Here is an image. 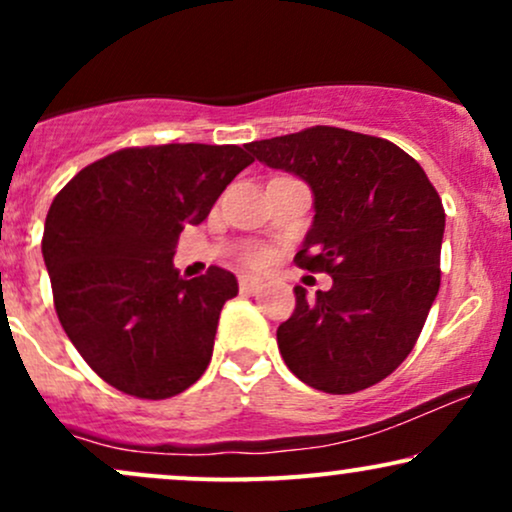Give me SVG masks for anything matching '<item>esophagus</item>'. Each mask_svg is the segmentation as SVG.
Masks as SVG:
<instances>
[{"label":"esophagus","instance_id":"esophagus-1","mask_svg":"<svg viewBox=\"0 0 512 512\" xmlns=\"http://www.w3.org/2000/svg\"><path fill=\"white\" fill-rule=\"evenodd\" d=\"M238 284H240V291H243V293H255L262 286V279H260V276H252V274H240Z\"/></svg>","mask_w":512,"mask_h":512}]
</instances>
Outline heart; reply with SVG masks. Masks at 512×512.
I'll return each instance as SVG.
<instances>
[{
    "label": "heart",
    "mask_w": 512,
    "mask_h": 512,
    "mask_svg": "<svg viewBox=\"0 0 512 512\" xmlns=\"http://www.w3.org/2000/svg\"><path fill=\"white\" fill-rule=\"evenodd\" d=\"M264 260V255L260 250H248L245 252V262L248 264H260Z\"/></svg>",
    "instance_id": "1"
}]
</instances>
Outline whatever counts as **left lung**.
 Here are the masks:
<instances>
[{
  "label": "left lung",
  "mask_w": 512,
  "mask_h": 512,
  "mask_svg": "<svg viewBox=\"0 0 512 512\" xmlns=\"http://www.w3.org/2000/svg\"><path fill=\"white\" fill-rule=\"evenodd\" d=\"M264 166L313 192V226L296 264L332 276L276 330L281 358L305 385L351 395L380 383L414 349L440 289L445 211L424 168L397 144L310 127L248 144Z\"/></svg>",
  "instance_id": "obj_1"
}]
</instances>
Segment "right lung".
<instances>
[{"label":"right lung","instance_id":"add662e5","mask_svg":"<svg viewBox=\"0 0 512 512\" xmlns=\"http://www.w3.org/2000/svg\"><path fill=\"white\" fill-rule=\"evenodd\" d=\"M252 161L233 144L122 149L79 170L55 197L43 233L55 310L108 385L166 399L202 378L238 281L221 267L182 279L175 245Z\"/></svg>","mask_w":512,"mask_h":512}]
</instances>
